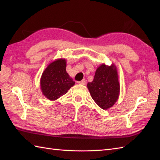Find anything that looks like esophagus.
Listing matches in <instances>:
<instances>
[{
  "mask_svg": "<svg viewBox=\"0 0 160 160\" xmlns=\"http://www.w3.org/2000/svg\"><path fill=\"white\" fill-rule=\"evenodd\" d=\"M78 84H86V80L83 79L81 81H79V82H78Z\"/></svg>",
  "mask_w": 160,
  "mask_h": 160,
  "instance_id": "obj_1",
  "label": "esophagus"
}]
</instances>
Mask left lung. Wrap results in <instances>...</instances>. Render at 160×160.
<instances>
[{
    "mask_svg": "<svg viewBox=\"0 0 160 160\" xmlns=\"http://www.w3.org/2000/svg\"><path fill=\"white\" fill-rule=\"evenodd\" d=\"M87 88L91 98L100 108L107 110L113 107L120 94V83L114 64H101L96 71L93 80L88 82Z\"/></svg>",
    "mask_w": 160,
    "mask_h": 160,
    "instance_id": "obj_1",
    "label": "left lung"
}]
</instances>
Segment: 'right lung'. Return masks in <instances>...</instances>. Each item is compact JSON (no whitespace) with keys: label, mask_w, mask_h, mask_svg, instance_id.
<instances>
[{"label":"right lung","mask_w":160,"mask_h":160,"mask_svg":"<svg viewBox=\"0 0 160 160\" xmlns=\"http://www.w3.org/2000/svg\"><path fill=\"white\" fill-rule=\"evenodd\" d=\"M65 59H58L50 63L40 78V87L44 96L50 100H56L67 93L75 84L66 71Z\"/></svg>","instance_id":"1"}]
</instances>
